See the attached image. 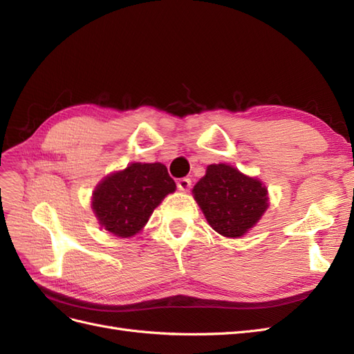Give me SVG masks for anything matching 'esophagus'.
Segmentation results:
<instances>
[{
	"label": "esophagus",
	"mask_w": 354,
	"mask_h": 354,
	"mask_svg": "<svg viewBox=\"0 0 354 354\" xmlns=\"http://www.w3.org/2000/svg\"><path fill=\"white\" fill-rule=\"evenodd\" d=\"M177 187H178V190H181V192H189L190 187H192L190 178H180V180L177 181Z\"/></svg>",
	"instance_id": "esophagus-1"
}]
</instances>
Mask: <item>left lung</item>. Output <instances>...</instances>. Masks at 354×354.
<instances>
[{
  "label": "left lung",
  "instance_id": "obj_1",
  "mask_svg": "<svg viewBox=\"0 0 354 354\" xmlns=\"http://www.w3.org/2000/svg\"><path fill=\"white\" fill-rule=\"evenodd\" d=\"M192 194L209 226L224 238L243 236L269 208L263 181L229 164L208 165Z\"/></svg>",
  "mask_w": 354,
  "mask_h": 354
}]
</instances>
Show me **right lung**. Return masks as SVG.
<instances>
[{
  "label": "right lung",
  "mask_w": 354,
  "mask_h": 354,
  "mask_svg": "<svg viewBox=\"0 0 354 354\" xmlns=\"http://www.w3.org/2000/svg\"><path fill=\"white\" fill-rule=\"evenodd\" d=\"M176 192L174 180L160 162H133L106 176L95 186L91 208L100 227L118 238H131L151 218L164 198Z\"/></svg>",
  "instance_id": "obj_1"
}]
</instances>
